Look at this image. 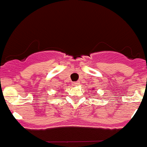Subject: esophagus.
<instances>
[{
	"label": "esophagus",
	"mask_w": 147,
	"mask_h": 147,
	"mask_svg": "<svg viewBox=\"0 0 147 147\" xmlns=\"http://www.w3.org/2000/svg\"><path fill=\"white\" fill-rule=\"evenodd\" d=\"M73 85H74V86H76V85H80V82H74L73 83Z\"/></svg>",
	"instance_id": "esophagus-1"
}]
</instances>
